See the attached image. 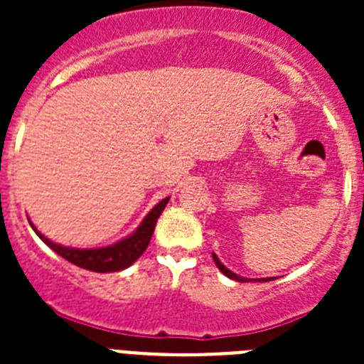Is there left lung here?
Segmentation results:
<instances>
[{"label": "left lung", "mask_w": 364, "mask_h": 364, "mask_svg": "<svg viewBox=\"0 0 364 364\" xmlns=\"http://www.w3.org/2000/svg\"><path fill=\"white\" fill-rule=\"evenodd\" d=\"M213 260H215L216 267H218V269L222 271V273L225 274V277L232 278V280H236V282H252V280H248V278H243V277H240V274L232 273V271H230V269H227V267L223 266L222 262H220V259H218V257L215 255V253H213ZM269 280H271V278H259V280H257V282H269Z\"/></svg>", "instance_id": "8db88e82"}]
</instances>
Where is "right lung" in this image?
<instances>
[{"instance_id": "obj_1", "label": "right lung", "mask_w": 364, "mask_h": 364, "mask_svg": "<svg viewBox=\"0 0 364 364\" xmlns=\"http://www.w3.org/2000/svg\"><path fill=\"white\" fill-rule=\"evenodd\" d=\"M168 203L167 199L160 200L151 211L146 215V218L142 220L141 225L137 227L134 234H130L124 240L117 241V243L111 245V247L104 248H70V247H61V245L53 243L50 240H47L42 232L35 229V225L31 223L33 230L36 232V236L50 248L61 255L63 259H67L68 262L75 264V266L82 267V269L95 271V273H112V271H121L130 267L142 253L148 248L149 240H151L153 232H155L156 220L161 215V211L165 209V205Z\"/></svg>"}]
</instances>
